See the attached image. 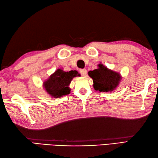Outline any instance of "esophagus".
<instances>
[{"instance_id":"obj_1","label":"esophagus","mask_w":158,"mask_h":158,"mask_svg":"<svg viewBox=\"0 0 158 158\" xmlns=\"http://www.w3.org/2000/svg\"><path fill=\"white\" fill-rule=\"evenodd\" d=\"M79 73H81V75L82 76L85 77V76L87 75V70L85 69H80V70H79Z\"/></svg>"}]
</instances>
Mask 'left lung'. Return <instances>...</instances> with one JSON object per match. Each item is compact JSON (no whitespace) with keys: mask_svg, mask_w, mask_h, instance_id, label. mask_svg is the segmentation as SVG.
<instances>
[{"mask_svg":"<svg viewBox=\"0 0 158 158\" xmlns=\"http://www.w3.org/2000/svg\"><path fill=\"white\" fill-rule=\"evenodd\" d=\"M98 68L88 72L89 76L93 79L94 88L100 92L113 91L122 79L120 74L109 69L102 64Z\"/></svg>","mask_w":158,"mask_h":158,"instance_id":"obj_1","label":"left lung"}]
</instances>
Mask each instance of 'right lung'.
Masks as SVG:
<instances>
[{
	"mask_svg": "<svg viewBox=\"0 0 158 158\" xmlns=\"http://www.w3.org/2000/svg\"><path fill=\"white\" fill-rule=\"evenodd\" d=\"M77 76H80V74L77 70L65 72L58 69L43 83V87L51 96L60 98L70 93L69 85L74 77Z\"/></svg>",
	"mask_w": 158,
	"mask_h": 158,
	"instance_id": "1",
	"label": "right lung"
}]
</instances>
